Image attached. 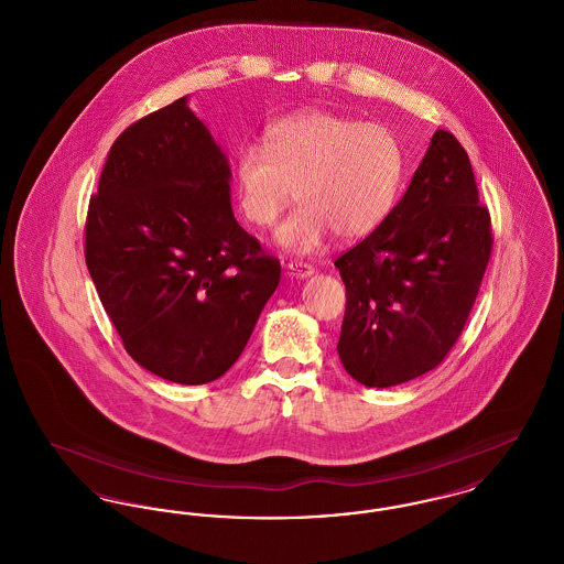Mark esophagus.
<instances>
[{"label":"esophagus","instance_id":"1","mask_svg":"<svg viewBox=\"0 0 564 564\" xmlns=\"http://www.w3.org/2000/svg\"><path fill=\"white\" fill-rule=\"evenodd\" d=\"M288 270H290V274H294L297 279H306V276H311L315 272V269L311 264H306V262H290Z\"/></svg>","mask_w":564,"mask_h":564}]
</instances>
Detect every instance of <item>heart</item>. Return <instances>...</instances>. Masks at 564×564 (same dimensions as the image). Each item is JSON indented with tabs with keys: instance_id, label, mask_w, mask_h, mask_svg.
I'll return each instance as SVG.
<instances>
[{
	"instance_id": "obj_1",
	"label": "heart",
	"mask_w": 564,
	"mask_h": 564,
	"mask_svg": "<svg viewBox=\"0 0 564 564\" xmlns=\"http://www.w3.org/2000/svg\"><path fill=\"white\" fill-rule=\"evenodd\" d=\"M403 169L402 143L384 124L302 111L274 122L264 148L239 150L237 203L251 226L270 228L297 189L302 207L279 228L276 241L306 253L332 232L359 241L378 230L398 200Z\"/></svg>"
}]
</instances>
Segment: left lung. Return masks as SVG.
<instances>
[{
	"mask_svg": "<svg viewBox=\"0 0 564 564\" xmlns=\"http://www.w3.org/2000/svg\"><path fill=\"white\" fill-rule=\"evenodd\" d=\"M490 251L469 156L455 134L435 131L402 200L334 262L347 288L345 370L382 389L437 368L469 319Z\"/></svg>",
	"mask_w": 564,
	"mask_h": 564,
	"instance_id": "1",
	"label": "left lung"
}]
</instances>
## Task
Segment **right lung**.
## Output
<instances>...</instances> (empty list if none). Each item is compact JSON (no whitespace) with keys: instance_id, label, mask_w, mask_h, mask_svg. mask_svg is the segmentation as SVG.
Listing matches in <instances>:
<instances>
[{"instance_id":"obj_1","label":"right lung","mask_w":564,"mask_h":564,"mask_svg":"<svg viewBox=\"0 0 564 564\" xmlns=\"http://www.w3.org/2000/svg\"><path fill=\"white\" fill-rule=\"evenodd\" d=\"M230 166L186 97L109 148L84 258L127 352L152 375L205 384L241 357L281 264L230 207Z\"/></svg>"}]
</instances>
